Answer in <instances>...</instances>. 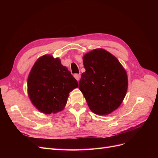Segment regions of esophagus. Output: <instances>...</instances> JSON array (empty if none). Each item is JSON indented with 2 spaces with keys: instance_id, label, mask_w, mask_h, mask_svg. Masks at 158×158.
<instances>
[{
  "instance_id": "1",
  "label": "esophagus",
  "mask_w": 158,
  "mask_h": 158,
  "mask_svg": "<svg viewBox=\"0 0 158 158\" xmlns=\"http://www.w3.org/2000/svg\"><path fill=\"white\" fill-rule=\"evenodd\" d=\"M74 78L77 80V81L78 82H79V80H80V74H75L74 75Z\"/></svg>"
}]
</instances>
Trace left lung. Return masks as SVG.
Wrapping results in <instances>:
<instances>
[{"label":"left lung","instance_id":"1","mask_svg":"<svg viewBox=\"0 0 158 158\" xmlns=\"http://www.w3.org/2000/svg\"><path fill=\"white\" fill-rule=\"evenodd\" d=\"M85 73L78 88L89 109L107 115L121 106L128 89L125 69L115 56L103 49L89 51L83 56Z\"/></svg>","mask_w":158,"mask_h":158}]
</instances>
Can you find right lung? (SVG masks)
<instances>
[{
  "label": "right lung",
  "mask_w": 158,
  "mask_h": 158,
  "mask_svg": "<svg viewBox=\"0 0 158 158\" xmlns=\"http://www.w3.org/2000/svg\"><path fill=\"white\" fill-rule=\"evenodd\" d=\"M78 83L59 58L45 55L38 59L27 78V94L31 102L44 114L64 109L69 93Z\"/></svg>",
  "instance_id": "1"
}]
</instances>
